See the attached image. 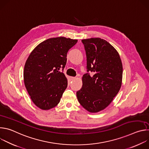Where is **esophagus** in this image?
<instances>
[{
    "label": "esophagus",
    "mask_w": 149,
    "mask_h": 149,
    "mask_svg": "<svg viewBox=\"0 0 149 149\" xmlns=\"http://www.w3.org/2000/svg\"><path fill=\"white\" fill-rule=\"evenodd\" d=\"M75 78H76L75 77H70L71 80H74V79H75Z\"/></svg>",
    "instance_id": "34e87169"
}]
</instances>
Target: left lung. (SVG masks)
Here are the masks:
<instances>
[{
    "label": "left lung",
    "mask_w": 149,
    "mask_h": 149,
    "mask_svg": "<svg viewBox=\"0 0 149 149\" xmlns=\"http://www.w3.org/2000/svg\"><path fill=\"white\" fill-rule=\"evenodd\" d=\"M87 56V71L82 86L77 92V99L90 113L103 110L110 104L120 90L123 65L117 51L107 41L100 38L82 39Z\"/></svg>",
    "instance_id": "obj_1"
}]
</instances>
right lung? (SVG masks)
I'll use <instances>...</instances> for the list:
<instances>
[{
    "label": "right lung",
    "mask_w": 149,
    "mask_h": 149,
    "mask_svg": "<svg viewBox=\"0 0 149 149\" xmlns=\"http://www.w3.org/2000/svg\"><path fill=\"white\" fill-rule=\"evenodd\" d=\"M78 40L59 36L48 39L37 45L24 67V81L34 104L48 110L56 106L68 86L64 68L67 55Z\"/></svg>",
    "instance_id": "1"
}]
</instances>
